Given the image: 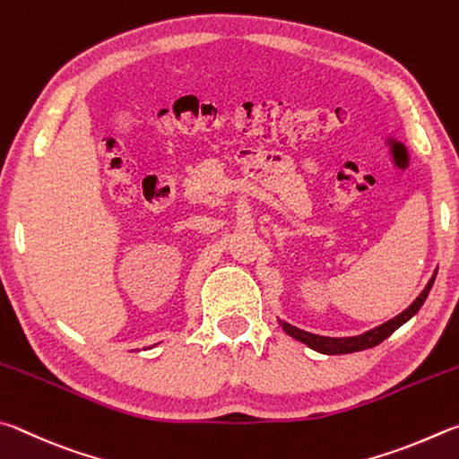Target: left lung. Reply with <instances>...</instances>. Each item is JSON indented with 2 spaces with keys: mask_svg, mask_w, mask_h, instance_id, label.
I'll list each match as a JSON object with an SVG mask.
<instances>
[{
  "mask_svg": "<svg viewBox=\"0 0 459 459\" xmlns=\"http://www.w3.org/2000/svg\"><path fill=\"white\" fill-rule=\"evenodd\" d=\"M433 280H436V276L429 280V284L425 286V290L420 296H417L411 307L401 312L399 316L391 318L389 323L377 326V328H373V331H368L365 334L349 336V339H328V336H318V334H312V333H307V331H300V328H296V326L288 325V323H282V320H280V325H282L284 333L294 336L296 341L308 344L310 349H315L318 352H325V355H347V352L373 349V347H377V344H381L385 339H387V336L395 333L401 325H405L407 320L421 308V304L425 302V299H428V294L431 290Z\"/></svg>",
  "mask_w": 459,
  "mask_h": 459,
  "instance_id": "1",
  "label": "left lung"
}]
</instances>
